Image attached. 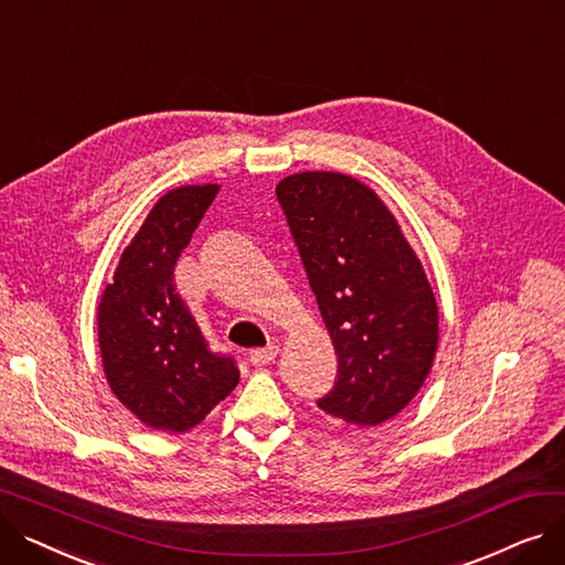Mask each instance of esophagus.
<instances>
[{
	"mask_svg": "<svg viewBox=\"0 0 565 565\" xmlns=\"http://www.w3.org/2000/svg\"><path fill=\"white\" fill-rule=\"evenodd\" d=\"M277 354H279V345L270 343V345H265V348L252 350L249 352V362L254 366H267V364H273L277 360Z\"/></svg>",
	"mask_w": 565,
	"mask_h": 565,
	"instance_id": "esophagus-1",
	"label": "esophagus"
}]
</instances>
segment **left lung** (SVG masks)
Segmentation results:
<instances>
[{"label": "left lung", "instance_id": "1", "mask_svg": "<svg viewBox=\"0 0 565 565\" xmlns=\"http://www.w3.org/2000/svg\"><path fill=\"white\" fill-rule=\"evenodd\" d=\"M295 245L339 360L322 412L377 426L417 396L439 341L424 265L384 201L337 171H302L277 185Z\"/></svg>", "mask_w": 565, "mask_h": 565}]
</instances>
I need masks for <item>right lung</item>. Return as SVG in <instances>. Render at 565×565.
<instances>
[{"label":"right lung","instance_id":"add662e5","mask_svg":"<svg viewBox=\"0 0 565 565\" xmlns=\"http://www.w3.org/2000/svg\"><path fill=\"white\" fill-rule=\"evenodd\" d=\"M220 185L169 190L124 249L98 305V343L111 394L153 430L185 433L233 390V358L207 348L173 265Z\"/></svg>","mask_w":565,"mask_h":565}]
</instances>
